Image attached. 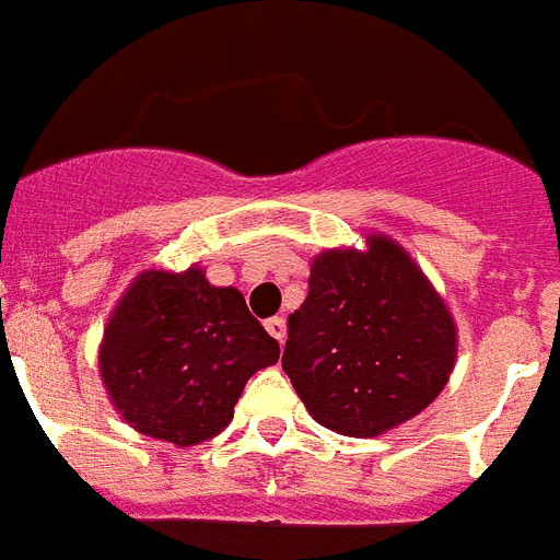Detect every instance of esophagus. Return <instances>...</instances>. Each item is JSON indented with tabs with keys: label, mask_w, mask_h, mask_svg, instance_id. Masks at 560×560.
<instances>
[{
	"label": "esophagus",
	"mask_w": 560,
	"mask_h": 560,
	"mask_svg": "<svg viewBox=\"0 0 560 560\" xmlns=\"http://www.w3.org/2000/svg\"><path fill=\"white\" fill-rule=\"evenodd\" d=\"M264 326H267V331H270L279 343H284V337H288V323H284V317H270Z\"/></svg>",
	"instance_id": "esophagus-1"
}]
</instances>
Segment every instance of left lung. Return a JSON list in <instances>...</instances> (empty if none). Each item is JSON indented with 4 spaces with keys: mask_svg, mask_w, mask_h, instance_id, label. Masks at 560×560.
<instances>
[{
    "mask_svg": "<svg viewBox=\"0 0 560 560\" xmlns=\"http://www.w3.org/2000/svg\"><path fill=\"white\" fill-rule=\"evenodd\" d=\"M311 264L281 366L314 420L375 438L434 402L455 366V323L420 267L387 237Z\"/></svg>",
    "mask_w": 560,
    "mask_h": 560,
    "instance_id": "left-lung-1",
    "label": "left lung"
}]
</instances>
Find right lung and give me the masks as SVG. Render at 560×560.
<instances>
[{
    "mask_svg": "<svg viewBox=\"0 0 560 560\" xmlns=\"http://www.w3.org/2000/svg\"><path fill=\"white\" fill-rule=\"evenodd\" d=\"M279 361L234 288H213L202 270L143 272L108 319L102 382L140 434L194 446L234 417L252 373Z\"/></svg>",
    "mask_w": 560,
    "mask_h": 560,
    "instance_id": "add662e5",
    "label": "right lung"
}]
</instances>
